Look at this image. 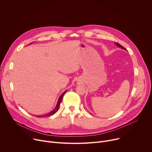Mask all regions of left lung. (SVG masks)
<instances>
[{
    "label": "left lung",
    "instance_id": "obj_1",
    "mask_svg": "<svg viewBox=\"0 0 152 152\" xmlns=\"http://www.w3.org/2000/svg\"><path fill=\"white\" fill-rule=\"evenodd\" d=\"M115 44H116V45L118 46H119L120 48H121V49H125V50H126V49H125V48H124L123 46H121V45H120L119 43H115Z\"/></svg>",
    "mask_w": 152,
    "mask_h": 152
}]
</instances>
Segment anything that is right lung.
I'll use <instances>...</instances> for the list:
<instances>
[{"label":"right lung","instance_id":"1","mask_svg":"<svg viewBox=\"0 0 152 152\" xmlns=\"http://www.w3.org/2000/svg\"><path fill=\"white\" fill-rule=\"evenodd\" d=\"M66 92V91H64V92L61 95V96L59 97L58 100V102H57V105H56V107H55L54 109H53L52 111H50L49 113H47V114H46V115H39V116H38V117L49 116H51V115H54V113H56L57 112V110H58V108H59V107H60V103H61V100H62L63 96V95H64V94H65Z\"/></svg>","mask_w":152,"mask_h":152}]
</instances>
